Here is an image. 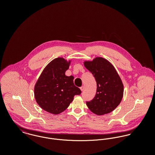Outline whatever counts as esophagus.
I'll use <instances>...</instances> for the list:
<instances>
[{"instance_id":"esophagus-1","label":"esophagus","mask_w":155,"mask_h":155,"mask_svg":"<svg viewBox=\"0 0 155 155\" xmlns=\"http://www.w3.org/2000/svg\"><path fill=\"white\" fill-rule=\"evenodd\" d=\"M84 88H85V87H84V86H82L81 88H80V89H81V91H83L84 90Z\"/></svg>"}]
</instances>
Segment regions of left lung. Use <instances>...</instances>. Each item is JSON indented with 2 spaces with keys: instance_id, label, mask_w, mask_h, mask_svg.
I'll return each mask as SVG.
<instances>
[{
  "instance_id": "obj_1",
  "label": "left lung",
  "mask_w": 155,
  "mask_h": 155,
  "mask_svg": "<svg viewBox=\"0 0 155 155\" xmlns=\"http://www.w3.org/2000/svg\"><path fill=\"white\" fill-rule=\"evenodd\" d=\"M85 67L94 76L97 84L94 98L86 104L89 109L101 116L114 110L121 102L124 86L115 68L106 59L98 57L85 61Z\"/></svg>"
}]
</instances>
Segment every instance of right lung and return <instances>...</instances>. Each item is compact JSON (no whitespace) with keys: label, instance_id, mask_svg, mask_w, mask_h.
<instances>
[{"label":"right lung","instance_id":"1","mask_svg":"<svg viewBox=\"0 0 155 155\" xmlns=\"http://www.w3.org/2000/svg\"><path fill=\"white\" fill-rule=\"evenodd\" d=\"M71 61L63 58L53 60L43 70L34 88L37 103L44 110L58 114L65 110L74 99L80 95V89L74 85V77L65 73Z\"/></svg>","mask_w":155,"mask_h":155}]
</instances>
